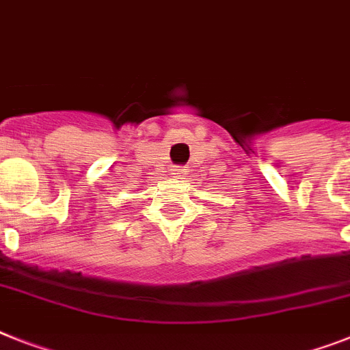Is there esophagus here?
Wrapping results in <instances>:
<instances>
[{
	"label": "esophagus",
	"instance_id": "34e87169",
	"mask_svg": "<svg viewBox=\"0 0 350 350\" xmlns=\"http://www.w3.org/2000/svg\"><path fill=\"white\" fill-rule=\"evenodd\" d=\"M172 175H173V177H177V178H184L187 175V172H186V168H184V166H173Z\"/></svg>",
	"mask_w": 350,
	"mask_h": 350
}]
</instances>
